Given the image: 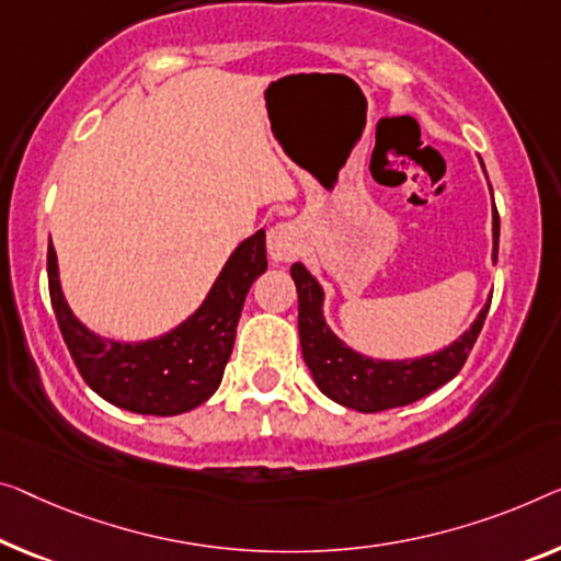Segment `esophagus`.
Masks as SVG:
<instances>
[{
  "instance_id": "esophagus-1",
  "label": "esophagus",
  "mask_w": 561,
  "mask_h": 561,
  "mask_svg": "<svg viewBox=\"0 0 561 561\" xmlns=\"http://www.w3.org/2000/svg\"><path fill=\"white\" fill-rule=\"evenodd\" d=\"M305 247V233L297 221H282L270 231V254L274 262H291Z\"/></svg>"
}]
</instances>
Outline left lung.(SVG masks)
I'll use <instances>...</instances> for the list:
<instances>
[{"instance_id":"1","label":"left lung","mask_w":561,"mask_h":561,"mask_svg":"<svg viewBox=\"0 0 561 561\" xmlns=\"http://www.w3.org/2000/svg\"><path fill=\"white\" fill-rule=\"evenodd\" d=\"M483 165V163H481ZM491 233H494V252L499 256V211L494 206L491 214ZM291 279L297 284L299 295V342H302V357L324 396L334 403L353 408L360 413H380L388 408L411 405L428 392L446 386L461 370L468 353H471L476 337L489 314V305H483L479 317L471 322L461 337L450 342L448 347L433 355L408 357V360H375L345 345L337 334L330 330L324 320V289L320 287L305 264H291Z\"/></svg>"}]
</instances>
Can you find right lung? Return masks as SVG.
Returning a JSON list of instances; mask_svg holds the SVG:
<instances>
[{
	"label": "right lung",
	"instance_id": "obj_1",
	"mask_svg": "<svg viewBox=\"0 0 561 561\" xmlns=\"http://www.w3.org/2000/svg\"><path fill=\"white\" fill-rule=\"evenodd\" d=\"M266 272V233L233 249L214 287L179 328L140 342L90 332L62 295L53 241L47 249L49 299L62 340L90 388L107 403L140 415H179L206 403L221 386L247 291Z\"/></svg>",
	"mask_w": 561,
	"mask_h": 561
}]
</instances>
